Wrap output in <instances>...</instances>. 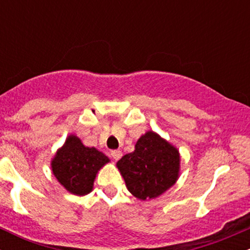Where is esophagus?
I'll return each mask as SVG.
<instances>
[{"label":"esophagus","mask_w":250,"mask_h":250,"mask_svg":"<svg viewBox=\"0 0 250 250\" xmlns=\"http://www.w3.org/2000/svg\"><path fill=\"white\" fill-rule=\"evenodd\" d=\"M110 155H111V157H113V159L115 160V161H117V160L121 159V156H122V151H121V150H119V149H116V150H111Z\"/></svg>","instance_id":"esophagus-1"}]
</instances>
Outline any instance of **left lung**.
I'll return each instance as SVG.
<instances>
[{
	"label": "left lung",
	"instance_id": "8db88e82",
	"mask_svg": "<svg viewBox=\"0 0 250 250\" xmlns=\"http://www.w3.org/2000/svg\"><path fill=\"white\" fill-rule=\"evenodd\" d=\"M116 166L134 196L154 199L176 182L180 155L170 143L148 131L140 137L133 153L125 155Z\"/></svg>",
	"mask_w": 250,
	"mask_h": 250
}]
</instances>
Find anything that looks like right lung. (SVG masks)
<instances>
[{"label":"right lung","instance_id":"obj_1","mask_svg":"<svg viewBox=\"0 0 250 250\" xmlns=\"http://www.w3.org/2000/svg\"><path fill=\"white\" fill-rule=\"evenodd\" d=\"M109 159L95 148L84 147L79 137L71 135L57 151L51 168L59 182L70 193L85 195L93 189L96 173Z\"/></svg>","mask_w":250,"mask_h":250}]
</instances>
